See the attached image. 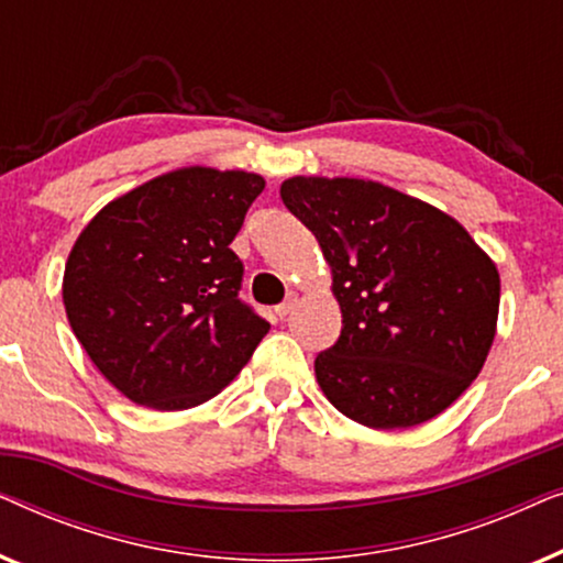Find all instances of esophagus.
Here are the masks:
<instances>
[{
  "mask_svg": "<svg viewBox=\"0 0 563 563\" xmlns=\"http://www.w3.org/2000/svg\"><path fill=\"white\" fill-rule=\"evenodd\" d=\"M297 302H299V295H297V291H289L287 299H284V302L274 310V312H276V318H279V320L287 318V314H291V310H295V307H297Z\"/></svg>",
  "mask_w": 563,
  "mask_h": 563,
  "instance_id": "1",
  "label": "esophagus"
}]
</instances>
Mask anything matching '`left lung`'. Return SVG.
Wrapping results in <instances>:
<instances>
[{
	"instance_id": "8db88e82",
	"label": "left lung",
	"mask_w": 563,
	"mask_h": 563,
	"mask_svg": "<svg viewBox=\"0 0 563 563\" xmlns=\"http://www.w3.org/2000/svg\"><path fill=\"white\" fill-rule=\"evenodd\" d=\"M282 202L318 238L343 328L322 395L366 428H412L464 395L497 333L499 272L466 228L379 181L291 176Z\"/></svg>"
}]
</instances>
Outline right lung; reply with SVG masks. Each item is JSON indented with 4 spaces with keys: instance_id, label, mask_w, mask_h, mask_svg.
I'll use <instances>...</instances> for the list:
<instances>
[{
    "instance_id": "add662e5",
    "label": "right lung",
    "mask_w": 563,
    "mask_h": 563,
    "mask_svg": "<svg viewBox=\"0 0 563 563\" xmlns=\"http://www.w3.org/2000/svg\"><path fill=\"white\" fill-rule=\"evenodd\" d=\"M266 181L184 166L104 205L64 272L74 335L130 402L189 410L220 395L268 333L238 299L230 243Z\"/></svg>"
}]
</instances>
